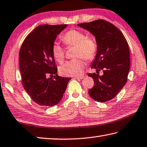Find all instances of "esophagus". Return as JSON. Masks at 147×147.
Wrapping results in <instances>:
<instances>
[{"instance_id": "obj_1", "label": "esophagus", "mask_w": 147, "mask_h": 147, "mask_svg": "<svg viewBox=\"0 0 147 147\" xmlns=\"http://www.w3.org/2000/svg\"><path fill=\"white\" fill-rule=\"evenodd\" d=\"M84 78V76L82 75V76H75L74 77V79H78V80H82Z\"/></svg>"}]
</instances>
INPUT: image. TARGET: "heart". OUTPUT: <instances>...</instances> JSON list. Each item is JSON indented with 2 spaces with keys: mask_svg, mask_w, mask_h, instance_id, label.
<instances>
[{
  "mask_svg": "<svg viewBox=\"0 0 147 147\" xmlns=\"http://www.w3.org/2000/svg\"><path fill=\"white\" fill-rule=\"evenodd\" d=\"M66 46H74V57H78L69 60L61 66L60 71L66 76H79L82 74L85 63L82 58L87 61L93 60L96 55L98 45L95 39L87 36L84 32L77 29H70L62 36ZM52 54L58 62H62L65 58V50L57 42H54L51 47Z\"/></svg>",
  "mask_w": 147,
  "mask_h": 147,
  "instance_id": "heart-1",
  "label": "heart"
}]
</instances>
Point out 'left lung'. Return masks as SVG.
I'll list each match as a JSON object with an SVG mask.
<instances>
[{
	"mask_svg": "<svg viewBox=\"0 0 147 147\" xmlns=\"http://www.w3.org/2000/svg\"><path fill=\"white\" fill-rule=\"evenodd\" d=\"M95 36L97 53L91 68L96 73L102 70L103 75L89 73L94 85L89 90L92 99L105 102L118 94L127 81L130 70L129 44L121 31L113 24L104 20L78 24Z\"/></svg>",
	"mask_w": 147,
	"mask_h": 147,
	"instance_id": "1",
	"label": "left lung"
}]
</instances>
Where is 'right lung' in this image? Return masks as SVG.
<instances>
[{
    "label": "right lung",
    "instance_id": "right-lung-1",
    "mask_svg": "<svg viewBox=\"0 0 147 147\" xmlns=\"http://www.w3.org/2000/svg\"><path fill=\"white\" fill-rule=\"evenodd\" d=\"M67 24L41 25L26 36L19 52L23 87L34 102L52 107L60 102L71 78L57 74L51 47L58 34ZM54 76V78L48 76Z\"/></svg>",
    "mask_w": 147,
    "mask_h": 147
}]
</instances>
